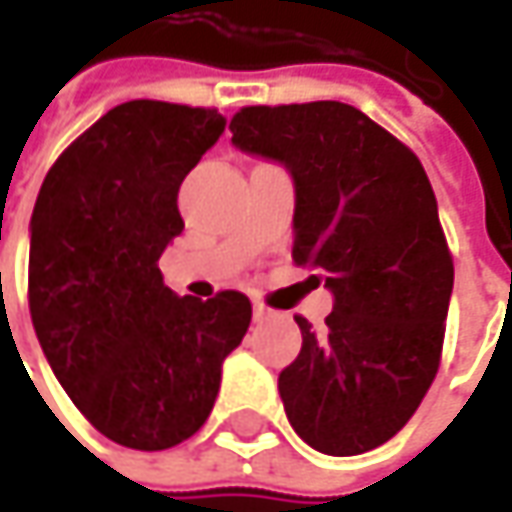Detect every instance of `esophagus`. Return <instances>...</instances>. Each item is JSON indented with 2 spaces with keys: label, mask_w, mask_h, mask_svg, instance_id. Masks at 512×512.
Listing matches in <instances>:
<instances>
[{
  "label": "esophagus",
  "mask_w": 512,
  "mask_h": 512,
  "mask_svg": "<svg viewBox=\"0 0 512 512\" xmlns=\"http://www.w3.org/2000/svg\"><path fill=\"white\" fill-rule=\"evenodd\" d=\"M270 316H273V310H270V307L253 305V319H256V322H265V319H270Z\"/></svg>",
  "instance_id": "1"
}]
</instances>
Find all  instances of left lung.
<instances>
[{"mask_svg": "<svg viewBox=\"0 0 512 512\" xmlns=\"http://www.w3.org/2000/svg\"><path fill=\"white\" fill-rule=\"evenodd\" d=\"M233 145L282 162L296 185L293 262L333 293L325 327L296 316L302 350L279 373L293 430L359 456L402 430L439 373L453 256L422 162L344 102L253 105Z\"/></svg>", "mask_w": 512, "mask_h": 512, "instance_id": "obj_1", "label": "left lung"}]
</instances>
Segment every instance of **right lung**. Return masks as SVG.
<instances>
[{
    "instance_id": "right-lung-1",
    "label": "right lung",
    "mask_w": 512,
    "mask_h": 512,
    "mask_svg": "<svg viewBox=\"0 0 512 512\" xmlns=\"http://www.w3.org/2000/svg\"><path fill=\"white\" fill-rule=\"evenodd\" d=\"M225 130L213 108L133 99L48 170L30 216L28 305L59 384L102 436L168 450L207 422L253 307L176 296L159 256L182 233L179 185Z\"/></svg>"
}]
</instances>
